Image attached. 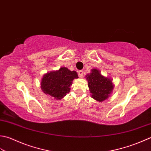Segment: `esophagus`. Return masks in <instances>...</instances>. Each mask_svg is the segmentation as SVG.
<instances>
[{
  "mask_svg": "<svg viewBox=\"0 0 151 151\" xmlns=\"http://www.w3.org/2000/svg\"><path fill=\"white\" fill-rule=\"evenodd\" d=\"M78 74H79V78H82L83 77V70H80V71L78 72Z\"/></svg>",
  "mask_w": 151,
  "mask_h": 151,
  "instance_id": "esophagus-1",
  "label": "esophagus"
}]
</instances>
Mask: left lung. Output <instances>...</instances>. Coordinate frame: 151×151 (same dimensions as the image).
<instances>
[{"label":"left lung","mask_w":151,"mask_h":151,"mask_svg":"<svg viewBox=\"0 0 151 151\" xmlns=\"http://www.w3.org/2000/svg\"><path fill=\"white\" fill-rule=\"evenodd\" d=\"M88 81L89 91L91 97L99 102H102L110 96L114 85L112 79L104 76L99 70L93 68L91 72L85 76Z\"/></svg>","instance_id":"obj_1"}]
</instances>
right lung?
<instances>
[{
  "label": "right lung",
  "mask_w": 151,
  "mask_h": 151,
  "mask_svg": "<svg viewBox=\"0 0 151 151\" xmlns=\"http://www.w3.org/2000/svg\"><path fill=\"white\" fill-rule=\"evenodd\" d=\"M78 78L76 71H70L68 68L62 67L59 70L46 73L43 76L41 88L45 94L60 100L70 93L73 80Z\"/></svg>",
  "instance_id": "right-lung-1"
}]
</instances>
